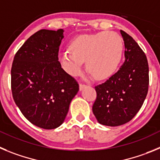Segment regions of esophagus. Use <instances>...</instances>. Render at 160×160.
Instances as JSON below:
<instances>
[{"label": "esophagus", "instance_id": "1", "mask_svg": "<svg viewBox=\"0 0 160 160\" xmlns=\"http://www.w3.org/2000/svg\"><path fill=\"white\" fill-rule=\"evenodd\" d=\"M85 87H86V85H84V84H82V83H80V85H79V88H80V91H82Z\"/></svg>", "mask_w": 160, "mask_h": 160}]
</instances>
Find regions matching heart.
<instances>
[{
  "instance_id": "obj_1",
  "label": "heart",
  "mask_w": 160,
  "mask_h": 160,
  "mask_svg": "<svg viewBox=\"0 0 160 160\" xmlns=\"http://www.w3.org/2000/svg\"><path fill=\"white\" fill-rule=\"evenodd\" d=\"M70 51L59 53L63 68L72 76L80 74L86 60L87 69L97 80H105L115 74L123 57V42L115 32H100L75 38Z\"/></svg>"
}]
</instances>
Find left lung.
I'll return each mask as SVG.
<instances>
[{
  "instance_id": "obj_1",
  "label": "left lung",
  "mask_w": 160,
  "mask_h": 160,
  "mask_svg": "<svg viewBox=\"0 0 160 160\" xmlns=\"http://www.w3.org/2000/svg\"><path fill=\"white\" fill-rule=\"evenodd\" d=\"M120 33L124 41V62L105 83L95 87L97 96L93 114L105 126L130 121L142 107L148 91L149 68L145 53L131 36L123 30Z\"/></svg>"
}]
</instances>
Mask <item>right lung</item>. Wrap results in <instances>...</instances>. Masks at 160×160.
I'll list each match as a JSON object with an SVG mask.
<instances>
[{"mask_svg": "<svg viewBox=\"0 0 160 160\" xmlns=\"http://www.w3.org/2000/svg\"><path fill=\"white\" fill-rule=\"evenodd\" d=\"M64 30L41 29L24 43L12 62L11 88L16 104L32 124L54 129L64 123L79 91L58 61Z\"/></svg>", "mask_w": 160, "mask_h": 160, "instance_id": "obj_1", "label": "right lung"}]
</instances>
